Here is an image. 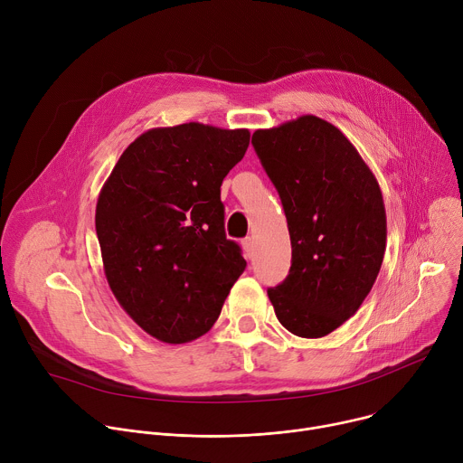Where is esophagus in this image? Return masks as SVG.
Segmentation results:
<instances>
[{"label": "esophagus", "mask_w": 463, "mask_h": 463, "mask_svg": "<svg viewBox=\"0 0 463 463\" xmlns=\"http://www.w3.org/2000/svg\"><path fill=\"white\" fill-rule=\"evenodd\" d=\"M241 247H243V252H245V256H252V250H254V240L252 238H245L243 241H241Z\"/></svg>", "instance_id": "1"}]
</instances>
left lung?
Wrapping results in <instances>:
<instances>
[{"label": "left lung", "mask_w": 463, "mask_h": 463, "mask_svg": "<svg viewBox=\"0 0 463 463\" xmlns=\"http://www.w3.org/2000/svg\"><path fill=\"white\" fill-rule=\"evenodd\" d=\"M252 146L280 194L291 238L289 275L269 300L291 334L326 337L357 313L379 275V183L343 131L315 115L256 129Z\"/></svg>", "instance_id": "left-lung-1"}]
</instances>
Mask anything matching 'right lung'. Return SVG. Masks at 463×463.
I'll return each instance as SVG.
<instances>
[{"instance_id":"1","label":"right lung","mask_w":463,"mask_h":463,"mask_svg":"<svg viewBox=\"0 0 463 463\" xmlns=\"http://www.w3.org/2000/svg\"><path fill=\"white\" fill-rule=\"evenodd\" d=\"M249 139L247 128H152L100 188L95 227L108 286L161 343L205 335L247 266L225 236L220 186Z\"/></svg>"}]
</instances>
